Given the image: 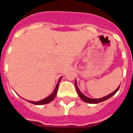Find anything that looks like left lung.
I'll list each match as a JSON object with an SVG mask.
<instances>
[{
	"instance_id": "obj_1",
	"label": "left lung",
	"mask_w": 133,
	"mask_h": 133,
	"mask_svg": "<svg viewBox=\"0 0 133 133\" xmlns=\"http://www.w3.org/2000/svg\"><path fill=\"white\" fill-rule=\"evenodd\" d=\"M75 87H76V90H77V93H78V96L81 97V99L83 100V101L85 102V103H90V104H97V103H101V102L104 101H106V100L109 99V98H110V97H112V96H113V95H115V94L116 93L117 91H118V89H119V87H120V86H118V87L117 88V89H116L115 91H114V92H112V93L109 94V95H107V96H106V97H103V98H89V97H86L85 95H83V94L81 92V90H79V89H78V86H77V80L75 81Z\"/></svg>"
}]
</instances>
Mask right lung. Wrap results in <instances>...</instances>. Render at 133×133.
I'll return each mask as SVG.
<instances>
[{"label":"right lung","instance_id":"1","mask_svg":"<svg viewBox=\"0 0 133 133\" xmlns=\"http://www.w3.org/2000/svg\"><path fill=\"white\" fill-rule=\"evenodd\" d=\"M61 78L62 77H60L58 81V83L56 84V87H55V90H53V92L52 93L50 94L49 96H48L46 98H44V99L41 100L40 101H37V102H35V101H27L29 103H32V104H36V105H42V104H47V103H49L50 102H51L54 98H55V97L56 96V94H57V91H58V84H59L60 81H61Z\"/></svg>","mask_w":133,"mask_h":133}]
</instances>
